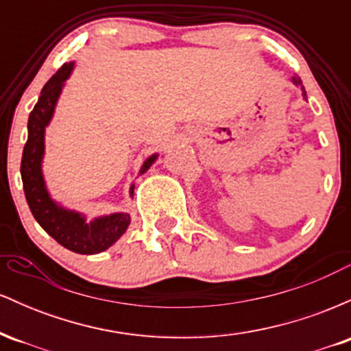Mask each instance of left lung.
<instances>
[{
	"label": "left lung",
	"mask_w": 351,
	"mask_h": 351,
	"mask_svg": "<svg viewBox=\"0 0 351 351\" xmlns=\"http://www.w3.org/2000/svg\"><path fill=\"white\" fill-rule=\"evenodd\" d=\"M291 80L293 82V86H297V87L300 88V90H302V95H304V99L307 100V92H305V87L302 86V80H300L299 75H293V77H292Z\"/></svg>",
	"instance_id": "left-lung-1"
}]
</instances>
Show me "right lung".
<instances>
[{
  "label": "right lung",
  "mask_w": 351,
  "mask_h": 351,
  "mask_svg": "<svg viewBox=\"0 0 351 351\" xmlns=\"http://www.w3.org/2000/svg\"><path fill=\"white\" fill-rule=\"evenodd\" d=\"M75 62L64 64L47 80L39 95L33 112L27 120V142L24 145L21 160V178L26 201L39 226L64 247L77 254H99L115 244L130 224L128 213H112L87 221L86 215L74 211L58 203L47 189L43 173V160L46 153V128L54 117L56 106L71 77ZM158 158L153 153L140 167L138 175H143ZM135 184H130V198H134Z\"/></svg>",
  "instance_id": "right-lung-1"
}]
</instances>
